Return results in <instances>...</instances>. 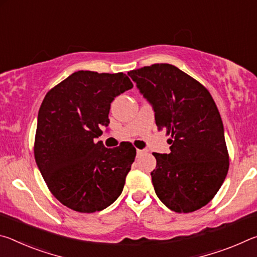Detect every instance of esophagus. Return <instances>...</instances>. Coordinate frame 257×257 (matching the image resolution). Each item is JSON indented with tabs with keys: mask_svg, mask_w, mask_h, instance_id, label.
<instances>
[{
	"mask_svg": "<svg viewBox=\"0 0 257 257\" xmlns=\"http://www.w3.org/2000/svg\"><path fill=\"white\" fill-rule=\"evenodd\" d=\"M146 153L145 150H137V158H139V156L144 155Z\"/></svg>",
	"mask_w": 257,
	"mask_h": 257,
	"instance_id": "obj_1",
	"label": "esophagus"
}]
</instances>
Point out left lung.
Listing matches in <instances>:
<instances>
[{
  "mask_svg": "<svg viewBox=\"0 0 257 257\" xmlns=\"http://www.w3.org/2000/svg\"><path fill=\"white\" fill-rule=\"evenodd\" d=\"M154 111L159 130L171 138L170 153H153L155 193L177 213L205 206L229 169L223 123L208 90L180 69L156 63L128 72Z\"/></svg>",
  "mask_w": 257,
  "mask_h": 257,
  "instance_id": "left-lung-1",
  "label": "left lung"
}]
</instances>
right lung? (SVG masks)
<instances>
[{
    "instance_id": "obj_1",
    "label": "right lung",
    "mask_w": 257,
    "mask_h": 257,
    "mask_svg": "<svg viewBox=\"0 0 257 257\" xmlns=\"http://www.w3.org/2000/svg\"><path fill=\"white\" fill-rule=\"evenodd\" d=\"M124 73L77 71L45 95L38 111L35 160L54 197L73 211H102L122 193L136 149H106L101 127L110 123L114 97L133 88Z\"/></svg>"
}]
</instances>
